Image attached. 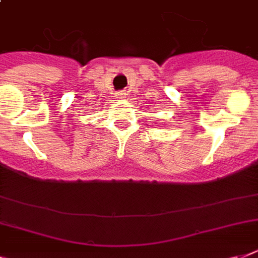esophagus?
Listing matches in <instances>:
<instances>
[{
	"instance_id": "obj_1",
	"label": "esophagus",
	"mask_w": 258,
	"mask_h": 258,
	"mask_svg": "<svg viewBox=\"0 0 258 258\" xmlns=\"http://www.w3.org/2000/svg\"><path fill=\"white\" fill-rule=\"evenodd\" d=\"M117 95H119V96H123V95H125V93L124 92H119Z\"/></svg>"
}]
</instances>
